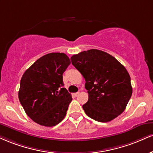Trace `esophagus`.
I'll use <instances>...</instances> for the list:
<instances>
[{
  "label": "esophagus",
  "instance_id": "obj_1",
  "mask_svg": "<svg viewBox=\"0 0 153 153\" xmlns=\"http://www.w3.org/2000/svg\"><path fill=\"white\" fill-rule=\"evenodd\" d=\"M79 93H79V92H78V93H73V95H74V96H75V97H77V96H78V95H79Z\"/></svg>",
  "mask_w": 153,
  "mask_h": 153
}]
</instances>
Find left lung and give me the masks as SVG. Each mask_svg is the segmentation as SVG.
I'll list each match as a JSON object with an SVG mask.
<instances>
[{
  "label": "left lung",
  "mask_w": 153,
  "mask_h": 153,
  "mask_svg": "<svg viewBox=\"0 0 153 153\" xmlns=\"http://www.w3.org/2000/svg\"><path fill=\"white\" fill-rule=\"evenodd\" d=\"M71 60L85 80L89 97L82 108L86 115L101 123L120 115L132 93L126 68L111 55L96 49L73 55Z\"/></svg>",
  "instance_id": "obj_1"
}]
</instances>
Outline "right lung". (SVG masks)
Instances as JSON below:
<instances>
[{
    "mask_svg": "<svg viewBox=\"0 0 153 153\" xmlns=\"http://www.w3.org/2000/svg\"><path fill=\"white\" fill-rule=\"evenodd\" d=\"M70 64L65 53H51L37 60L24 73L18 98L35 123L53 127L65 117L72 97L62 88V74Z\"/></svg>",
    "mask_w": 153,
    "mask_h": 153,
    "instance_id": "right-lung-1",
    "label": "right lung"
}]
</instances>
